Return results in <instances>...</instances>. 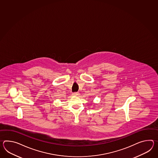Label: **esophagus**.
I'll return each mask as SVG.
<instances>
[{
  "label": "esophagus",
  "instance_id": "34e87169",
  "mask_svg": "<svg viewBox=\"0 0 158 158\" xmlns=\"http://www.w3.org/2000/svg\"><path fill=\"white\" fill-rule=\"evenodd\" d=\"M79 95V92H74V93H73V96H78Z\"/></svg>",
  "mask_w": 158,
  "mask_h": 158
}]
</instances>
